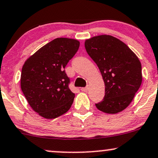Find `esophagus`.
<instances>
[{
	"label": "esophagus",
	"mask_w": 158,
	"mask_h": 158,
	"mask_svg": "<svg viewBox=\"0 0 158 158\" xmlns=\"http://www.w3.org/2000/svg\"><path fill=\"white\" fill-rule=\"evenodd\" d=\"M88 90H89V87L88 86H87L85 87H81V90L83 91V92H87V91H88Z\"/></svg>",
	"instance_id": "esophagus-1"
}]
</instances>
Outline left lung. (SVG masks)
<instances>
[{
  "label": "left lung",
  "instance_id": "left-lung-1",
  "mask_svg": "<svg viewBox=\"0 0 158 158\" xmlns=\"http://www.w3.org/2000/svg\"><path fill=\"white\" fill-rule=\"evenodd\" d=\"M85 47L99 68L105 85L104 99L96 107L110 114L126 109L142 82L139 59L124 43L110 35L86 40Z\"/></svg>",
  "mask_w": 158,
  "mask_h": 158
}]
</instances>
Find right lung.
I'll return each mask as SVG.
<instances>
[{"instance_id":"add662e5","label":"right lung","mask_w":158,"mask_h":158,"mask_svg":"<svg viewBox=\"0 0 158 158\" xmlns=\"http://www.w3.org/2000/svg\"><path fill=\"white\" fill-rule=\"evenodd\" d=\"M79 47L77 40L56 38L25 62L21 90L31 107L40 116L55 118L71 108L75 94L68 87L70 79L64 68Z\"/></svg>"}]
</instances>
